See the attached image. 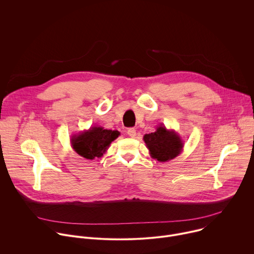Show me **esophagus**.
Returning <instances> with one entry per match:
<instances>
[{
  "label": "esophagus",
  "instance_id": "1",
  "mask_svg": "<svg viewBox=\"0 0 254 254\" xmlns=\"http://www.w3.org/2000/svg\"><path fill=\"white\" fill-rule=\"evenodd\" d=\"M127 134L130 136V137H134L136 132H135V129L133 127H130L127 129Z\"/></svg>",
  "mask_w": 254,
  "mask_h": 254
}]
</instances>
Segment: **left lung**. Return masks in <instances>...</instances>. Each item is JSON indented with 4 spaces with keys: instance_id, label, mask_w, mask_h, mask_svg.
Masks as SVG:
<instances>
[{
    "instance_id": "1",
    "label": "left lung",
    "mask_w": 254,
    "mask_h": 254,
    "mask_svg": "<svg viewBox=\"0 0 254 254\" xmlns=\"http://www.w3.org/2000/svg\"><path fill=\"white\" fill-rule=\"evenodd\" d=\"M150 156L159 162H168L183 152L184 141L174 129L160 125L156 130L143 135Z\"/></svg>"
}]
</instances>
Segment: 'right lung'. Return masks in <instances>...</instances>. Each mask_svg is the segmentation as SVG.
<instances>
[{
	"mask_svg": "<svg viewBox=\"0 0 254 254\" xmlns=\"http://www.w3.org/2000/svg\"><path fill=\"white\" fill-rule=\"evenodd\" d=\"M120 134L119 130L94 126L87 130L72 134L70 142L72 149L77 155L87 160H93L101 158Z\"/></svg>",
	"mask_w": 254,
	"mask_h": 254,
	"instance_id": "right-lung-1",
	"label": "right lung"
}]
</instances>
